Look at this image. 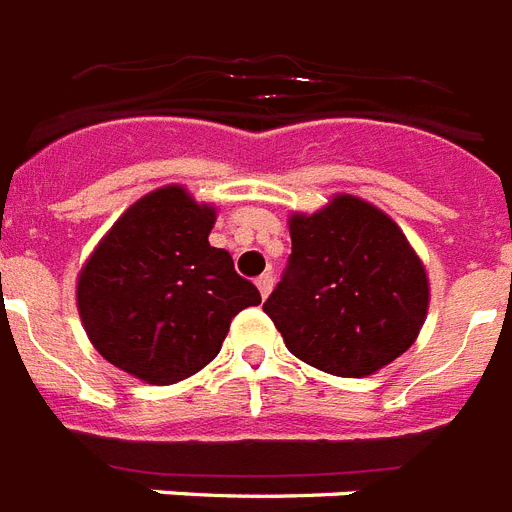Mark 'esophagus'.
<instances>
[{
	"instance_id": "obj_1",
	"label": "esophagus",
	"mask_w": 512,
	"mask_h": 512,
	"mask_svg": "<svg viewBox=\"0 0 512 512\" xmlns=\"http://www.w3.org/2000/svg\"><path fill=\"white\" fill-rule=\"evenodd\" d=\"M272 285H275V280H272V275H261L259 280H256V288H259V293H261V298H267L269 293H272Z\"/></svg>"
}]
</instances>
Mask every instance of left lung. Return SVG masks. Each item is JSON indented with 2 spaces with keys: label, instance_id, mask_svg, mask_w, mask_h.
<instances>
[{
  "label": "left lung",
  "instance_id": "8db88e82",
  "mask_svg": "<svg viewBox=\"0 0 512 512\" xmlns=\"http://www.w3.org/2000/svg\"><path fill=\"white\" fill-rule=\"evenodd\" d=\"M288 224L293 251L264 312L290 354L330 375L365 378L410 349L431 296L399 224L354 195Z\"/></svg>",
  "mask_w": 512,
  "mask_h": 512
}]
</instances>
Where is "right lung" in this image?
I'll return each instance as SVG.
<instances>
[{"label":"right lung","mask_w":512,"mask_h":512,"mask_svg":"<svg viewBox=\"0 0 512 512\" xmlns=\"http://www.w3.org/2000/svg\"><path fill=\"white\" fill-rule=\"evenodd\" d=\"M216 208L182 185L147 192L121 214L79 272L76 304L110 365L169 386L211 362L237 312L259 306L256 285L214 248Z\"/></svg>","instance_id":"obj_1"}]
</instances>
